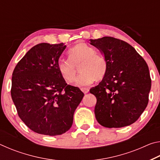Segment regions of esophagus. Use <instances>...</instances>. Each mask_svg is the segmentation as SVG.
I'll use <instances>...</instances> for the list:
<instances>
[{
    "label": "esophagus",
    "mask_w": 160,
    "mask_h": 160,
    "mask_svg": "<svg viewBox=\"0 0 160 160\" xmlns=\"http://www.w3.org/2000/svg\"><path fill=\"white\" fill-rule=\"evenodd\" d=\"M81 90L82 91V92L84 94H87V93H88L89 89L87 88H81Z\"/></svg>",
    "instance_id": "1"
}]
</instances>
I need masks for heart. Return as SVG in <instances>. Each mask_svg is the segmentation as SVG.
<instances>
[{"label": "heart", "mask_w": 160, "mask_h": 160, "mask_svg": "<svg viewBox=\"0 0 160 160\" xmlns=\"http://www.w3.org/2000/svg\"><path fill=\"white\" fill-rule=\"evenodd\" d=\"M68 53L69 60H60L58 63L59 72L67 82H74L78 68L81 73L77 78V86L90 85L94 80H102L106 75V58L85 43H79L74 46Z\"/></svg>", "instance_id": "obj_1"}]
</instances>
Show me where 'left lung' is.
<instances>
[{"label": "left lung", "instance_id": "8db88e82", "mask_svg": "<svg viewBox=\"0 0 160 160\" xmlns=\"http://www.w3.org/2000/svg\"><path fill=\"white\" fill-rule=\"evenodd\" d=\"M107 62L102 80L90 92L97 98L94 113L107 128L135 122L148 104L151 78L145 61L128 43L112 37L90 39Z\"/></svg>", "mask_w": 160, "mask_h": 160}]
</instances>
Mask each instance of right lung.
<instances>
[{
	"label": "right lung",
	"mask_w": 160,
	"mask_h": 160,
	"mask_svg": "<svg viewBox=\"0 0 160 160\" xmlns=\"http://www.w3.org/2000/svg\"><path fill=\"white\" fill-rule=\"evenodd\" d=\"M66 48L63 43L34 46L12 72L11 97L18 116L37 133L53 136L68 131L84 97L59 72L58 59Z\"/></svg>",
	"instance_id": "add662e5"
}]
</instances>
